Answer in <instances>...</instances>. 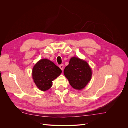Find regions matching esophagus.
Segmentation results:
<instances>
[{
	"label": "esophagus",
	"mask_w": 128,
	"mask_h": 128,
	"mask_svg": "<svg viewBox=\"0 0 128 128\" xmlns=\"http://www.w3.org/2000/svg\"><path fill=\"white\" fill-rule=\"evenodd\" d=\"M64 67V66L63 64H60V65L59 66V67H60V68L62 70H63Z\"/></svg>",
	"instance_id": "1"
}]
</instances>
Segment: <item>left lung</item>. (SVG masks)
<instances>
[{
  "label": "left lung",
  "mask_w": 128,
  "mask_h": 128,
  "mask_svg": "<svg viewBox=\"0 0 128 128\" xmlns=\"http://www.w3.org/2000/svg\"><path fill=\"white\" fill-rule=\"evenodd\" d=\"M64 72L70 86L76 90L84 88L92 76L91 69L88 64L76 57L71 58Z\"/></svg>",
  "instance_id": "obj_1"
}]
</instances>
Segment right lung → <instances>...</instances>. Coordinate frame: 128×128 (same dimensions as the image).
I'll list each match as a JSON object with an SVG mask.
<instances>
[{
  "instance_id": "obj_1",
  "label": "right lung",
  "mask_w": 128,
  "mask_h": 128,
  "mask_svg": "<svg viewBox=\"0 0 128 128\" xmlns=\"http://www.w3.org/2000/svg\"><path fill=\"white\" fill-rule=\"evenodd\" d=\"M62 70L53 62L44 59L39 61L32 69L34 82L42 91H46L52 86V80L61 73Z\"/></svg>"
}]
</instances>
